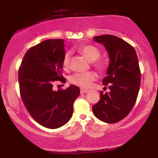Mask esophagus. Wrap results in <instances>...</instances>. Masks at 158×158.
<instances>
[{
  "instance_id": "1",
  "label": "esophagus",
  "mask_w": 158,
  "mask_h": 158,
  "mask_svg": "<svg viewBox=\"0 0 158 158\" xmlns=\"http://www.w3.org/2000/svg\"><path fill=\"white\" fill-rule=\"evenodd\" d=\"M88 91V90L87 89H83V88H81L80 89V93L82 94H85V93H87V92Z\"/></svg>"
}]
</instances>
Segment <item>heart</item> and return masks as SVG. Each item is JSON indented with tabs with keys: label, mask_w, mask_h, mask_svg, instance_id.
I'll return each instance as SVG.
<instances>
[{
	"label": "heart",
	"mask_w": 158,
	"mask_h": 158,
	"mask_svg": "<svg viewBox=\"0 0 158 158\" xmlns=\"http://www.w3.org/2000/svg\"><path fill=\"white\" fill-rule=\"evenodd\" d=\"M79 51L81 54L84 56V57L89 61H94L97 60L100 56V51L97 48L93 45H82L79 47ZM70 53L66 52L63 58L62 64L64 68H68L69 62H70ZM95 66L99 70H103L105 68L104 62L101 61H98L95 63ZM97 78V74L94 72H87L84 73H75L70 76L69 78V81L72 84L78 85L81 88H88L90 86L92 81L96 80Z\"/></svg>",
	"instance_id": "obj_1"
}]
</instances>
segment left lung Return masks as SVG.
Wrapping results in <instances>:
<instances>
[{
  "label": "left lung",
  "instance_id": "8db88e82",
  "mask_svg": "<svg viewBox=\"0 0 158 158\" xmlns=\"http://www.w3.org/2000/svg\"><path fill=\"white\" fill-rule=\"evenodd\" d=\"M94 41L102 44L109 56L102 83L108 85L110 92L100 91V100L92 110L102 122L115 123L130 113L137 100L141 78L138 58L131 44L115 35L96 36Z\"/></svg>",
  "mask_w": 158,
  "mask_h": 158
}]
</instances>
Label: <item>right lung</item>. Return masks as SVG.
<instances>
[{"mask_svg": "<svg viewBox=\"0 0 158 158\" xmlns=\"http://www.w3.org/2000/svg\"><path fill=\"white\" fill-rule=\"evenodd\" d=\"M64 54V40H46L27 50L19 70L20 94L27 110L41 126L51 129L70 120L80 94L73 85L65 90L52 88L56 81H66L61 75Z\"/></svg>", "mask_w": 158, "mask_h": 158, "instance_id": "obj_1", "label": "right lung"}]
</instances>
